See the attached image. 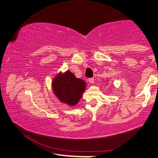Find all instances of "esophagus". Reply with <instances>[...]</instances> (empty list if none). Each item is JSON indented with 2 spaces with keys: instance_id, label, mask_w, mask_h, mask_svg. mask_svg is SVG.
<instances>
[{
  "instance_id": "obj_1",
  "label": "esophagus",
  "mask_w": 158,
  "mask_h": 158,
  "mask_svg": "<svg viewBox=\"0 0 158 158\" xmlns=\"http://www.w3.org/2000/svg\"><path fill=\"white\" fill-rule=\"evenodd\" d=\"M89 83H90V84H93V83L95 82L94 79H93V78H90V79H89Z\"/></svg>"
}]
</instances>
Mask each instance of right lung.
<instances>
[{
    "label": "right lung",
    "mask_w": 158,
    "mask_h": 158,
    "mask_svg": "<svg viewBox=\"0 0 158 158\" xmlns=\"http://www.w3.org/2000/svg\"><path fill=\"white\" fill-rule=\"evenodd\" d=\"M52 85L53 93L60 102L74 106L81 98L86 83L68 70L58 73L53 79Z\"/></svg>",
    "instance_id": "add662e5"
}]
</instances>
